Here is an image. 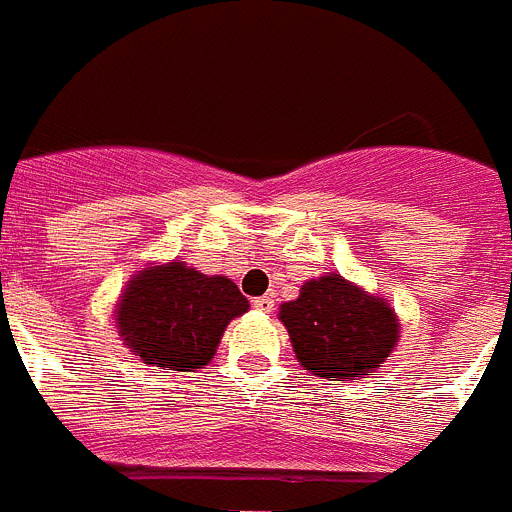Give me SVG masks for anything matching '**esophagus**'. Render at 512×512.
Instances as JSON below:
<instances>
[{"instance_id": "obj_1", "label": "esophagus", "mask_w": 512, "mask_h": 512, "mask_svg": "<svg viewBox=\"0 0 512 512\" xmlns=\"http://www.w3.org/2000/svg\"><path fill=\"white\" fill-rule=\"evenodd\" d=\"M253 307L259 312H271L274 310V300H271V297H256V300H253Z\"/></svg>"}]
</instances>
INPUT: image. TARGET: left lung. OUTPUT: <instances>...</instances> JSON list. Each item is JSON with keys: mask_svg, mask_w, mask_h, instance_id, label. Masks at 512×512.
<instances>
[{"mask_svg": "<svg viewBox=\"0 0 512 512\" xmlns=\"http://www.w3.org/2000/svg\"><path fill=\"white\" fill-rule=\"evenodd\" d=\"M279 320L297 361L330 382L377 372L400 341L395 307L336 271L307 279L300 297L279 307Z\"/></svg>", "mask_w": 512, "mask_h": 512, "instance_id": "left-lung-1", "label": "left lung"}]
</instances>
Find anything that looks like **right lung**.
I'll return each instance as SVG.
<instances>
[{"instance_id": "right-lung-1", "label": "right lung", "mask_w": 512, "mask_h": 512, "mask_svg": "<svg viewBox=\"0 0 512 512\" xmlns=\"http://www.w3.org/2000/svg\"><path fill=\"white\" fill-rule=\"evenodd\" d=\"M233 279L202 274L187 261L146 264L115 305V328L135 359L171 372L205 369L230 320L248 312Z\"/></svg>"}]
</instances>
